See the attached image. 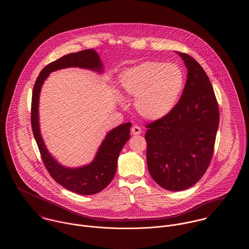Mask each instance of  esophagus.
Masks as SVG:
<instances>
[{
  "label": "esophagus",
  "instance_id": "34e87169",
  "mask_svg": "<svg viewBox=\"0 0 249 249\" xmlns=\"http://www.w3.org/2000/svg\"><path fill=\"white\" fill-rule=\"evenodd\" d=\"M130 132H131L132 135H139V134L142 132V130H141L140 127H138V126H133V127L131 128V130H130Z\"/></svg>",
  "mask_w": 249,
  "mask_h": 249
}]
</instances>
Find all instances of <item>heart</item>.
<instances>
[{"label":"heart","instance_id":"b5f03b06","mask_svg":"<svg viewBox=\"0 0 249 249\" xmlns=\"http://www.w3.org/2000/svg\"><path fill=\"white\" fill-rule=\"evenodd\" d=\"M120 85L126 94L135 98L138 114L155 121L165 118L178 105L185 75L177 64L145 61L123 71Z\"/></svg>","mask_w":249,"mask_h":249}]
</instances>
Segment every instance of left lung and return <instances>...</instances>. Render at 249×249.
Instances as JSON below:
<instances>
[{
    "label": "left lung",
    "instance_id": "left-lung-1",
    "mask_svg": "<svg viewBox=\"0 0 249 249\" xmlns=\"http://www.w3.org/2000/svg\"><path fill=\"white\" fill-rule=\"evenodd\" d=\"M188 70L183 93L165 118L146 125V161L150 176L164 190L195 185L213 156L219 113L213 87L201 65L177 52Z\"/></svg>",
    "mask_w": 249,
    "mask_h": 249
}]
</instances>
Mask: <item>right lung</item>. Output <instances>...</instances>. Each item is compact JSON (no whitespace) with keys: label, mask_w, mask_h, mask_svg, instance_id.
I'll use <instances>...</instances> for the list:
<instances>
[{"label":"right lung","mask_w":249,"mask_h":249,"mask_svg":"<svg viewBox=\"0 0 249 249\" xmlns=\"http://www.w3.org/2000/svg\"><path fill=\"white\" fill-rule=\"evenodd\" d=\"M78 67L103 73L104 64L94 49H87L61 57L47 65L36 79L32 99V128L43 162L50 176L60 186L81 195H93L111 183L115 177L118 160L124 144L130 139L131 123L119 125L110 130L99 146L93 160L80 167H66L50 154L43 140L39 123V97L42 86L50 72L64 68Z\"/></svg>","instance_id":"1"}]
</instances>
